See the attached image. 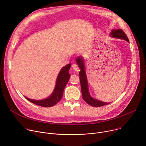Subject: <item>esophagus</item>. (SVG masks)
I'll return each instance as SVG.
<instances>
[{
	"label": "esophagus",
	"instance_id": "obj_1",
	"mask_svg": "<svg viewBox=\"0 0 146 146\" xmlns=\"http://www.w3.org/2000/svg\"><path fill=\"white\" fill-rule=\"evenodd\" d=\"M72 68H73V69L74 70H75V71H76V72H78V71H79L78 66L77 64H73V65H72Z\"/></svg>",
	"mask_w": 146,
	"mask_h": 146
}]
</instances>
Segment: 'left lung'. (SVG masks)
<instances>
[{"instance_id":"obj_1","label":"left lung","mask_w":146,"mask_h":146,"mask_svg":"<svg viewBox=\"0 0 146 146\" xmlns=\"http://www.w3.org/2000/svg\"><path fill=\"white\" fill-rule=\"evenodd\" d=\"M111 37L114 38H117L119 39H123L127 41L128 43H129V39L127 36L126 34L124 33V32L121 29H113L110 35ZM76 61L77 64L80 69V71L79 72L80 76V84L81 88V93H82V97L84 99V100L87 103L88 105L94 107H100L103 106L105 105H107L110 103L103 102L100 100H98L96 99L93 98L90 94L89 89H88V81L87 78V75L86 73V69H85V64H84V59L82 56H78L76 58Z\"/></svg>"}]
</instances>
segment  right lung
<instances>
[{"label":"right lung","instance_id":"add662e5","mask_svg":"<svg viewBox=\"0 0 146 146\" xmlns=\"http://www.w3.org/2000/svg\"><path fill=\"white\" fill-rule=\"evenodd\" d=\"M70 67L71 64H69L61 69L56 78V84L54 91L49 97L43 100L31 99L26 96H25V98L28 100L35 104V105L42 107L48 108L56 105L61 100L62 96H63L65 86L70 77V75L69 74Z\"/></svg>","mask_w":146,"mask_h":146}]
</instances>
